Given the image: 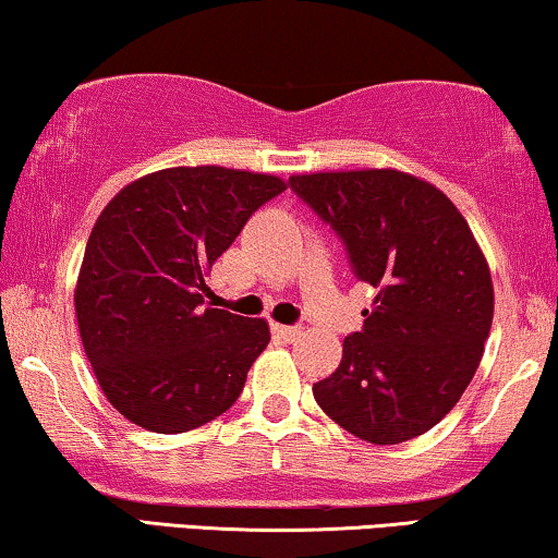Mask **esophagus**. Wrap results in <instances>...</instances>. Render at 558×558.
<instances>
[{
  "label": "esophagus",
  "instance_id": "1",
  "mask_svg": "<svg viewBox=\"0 0 558 558\" xmlns=\"http://www.w3.org/2000/svg\"><path fill=\"white\" fill-rule=\"evenodd\" d=\"M271 332H274V338H279V340H284V342H292V340L300 338L302 327H296V325H271Z\"/></svg>",
  "mask_w": 558,
  "mask_h": 558
}]
</instances>
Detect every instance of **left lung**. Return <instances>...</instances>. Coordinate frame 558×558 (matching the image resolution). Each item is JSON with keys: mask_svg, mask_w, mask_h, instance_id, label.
Returning a JSON list of instances; mask_svg holds the SVG:
<instances>
[{"mask_svg": "<svg viewBox=\"0 0 558 558\" xmlns=\"http://www.w3.org/2000/svg\"><path fill=\"white\" fill-rule=\"evenodd\" d=\"M289 187L376 289L338 371L312 386L319 409L373 445L429 432L470 386L493 325L490 269L468 220L396 170L296 174Z\"/></svg>", "mask_w": 558, "mask_h": 558, "instance_id": "obj_1", "label": "left lung"}]
</instances>
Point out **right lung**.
<instances>
[{
    "label": "right lung",
    "mask_w": 558,
    "mask_h": 558,
    "mask_svg": "<svg viewBox=\"0 0 558 558\" xmlns=\"http://www.w3.org/2000/svg\"><path fill=\"white\" fill-rule=\"evenodd\" d=\"M284 190L271 174L172 167L126 185L98 216L75 315L90 368L129 422L180 434L239 399L269 325L203 307L205 277Z\"/></svg>",
    "instance_id": "right-lung-1"
}]
</instances>
